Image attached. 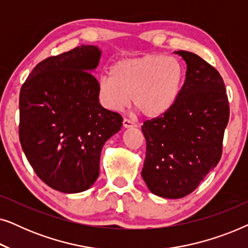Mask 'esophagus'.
Returning <instances> with one entry per match:
<instances>
[{
  "mask_svg": "<svg viewBox=\"0 0 248 248\" xmlns=\"http://www.w3.org/2000/svg\"><path fill=\"white\" fill-rule=\"evenodd\" d=\"M123 127H124V128L135 127V124H134L132 121H130V120H124V121H123Z\"/></svg>",
  "mask_w": 248,
  "mask_h": 248,
  "instance_id": "34e87169",
  "label": "esophagus"
}]
</instances>
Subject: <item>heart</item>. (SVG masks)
<instances>
[{
    "mask_svg": "<svg viewBox=\"0 0 248 248\" xmlns=\"http://www.w3.org/2000/svg\"><path fill=\"white\" fill-rule=\"evenodd\" d=\"M184 82V70L175 57L150 54L118 61L110 77H101L97 84L101 105L121 111L131 104L144 117L164 116L174 107Z\"/></svg>",
    "mask_w": 248,
    "mask_h": 248,
    "instance_id": "1",
    "label": "heart"
}]
</instances>
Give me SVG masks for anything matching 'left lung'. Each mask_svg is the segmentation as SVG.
I'll return each mask as SVG.
<instances>
[{"instance_id":"1","label":"left lung","mask_w":248,"mask_h":248,"mask_svg":"<svg viewBox=\"0 0 248 248\" xmlns=\"http://www.w3.org/2000/svg\"><path fill=\"white\" fill-rule=\"evenodd\" d=\"M174 53L186 63L181 94L167 114L141 127L147 140L142 178L152 194L165 199L188 195L218 165L229 121L218 71L194 53Z\"/></svg>"}]
</instances>
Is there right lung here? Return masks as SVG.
Returning <instances> with one entry per match:
<instances>
[{
  "instance_id": "right-lung-1",
  "label": "right lung",
  "mask_w": 248,
  "mask_h": 248,
  "mask_svg": "<svg viewBox=\"0 0 248 248\" xmlns=\"http://www.w3.org/2000/svg\"><path fill=\"white\" fill-rule=\"evenodd\" d=\"M101 49L82 45L37 64L20 91L19 138L37 176L56 191H87L121 115L101 106L93 74Z\"/></svg>"
}]
</instances>
